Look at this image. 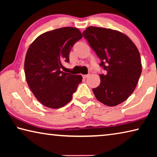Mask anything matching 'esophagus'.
<instances>
[{
  "instance_id": "esophagus-1",
  "label": "esophagus",
  "mask_w": 157,
  "mask_h": 157,
  "mask_svg": "<svg viewBox=\"0 0 157 157\" xmlns=\"http://www.w3.org/2000/svg\"><path fill=\"white\" fill-rule=\"evenodd\" d=\"M82 77H83V78L86 79V78H88V77H89V75H82Z\"/></svg>"
}]
</instances>
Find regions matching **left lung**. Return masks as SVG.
Instances as JSON below:
<instances>
[{"label": "left lung", "mask_w": 157, "mask_h": 157, "mask_svg": "<svg viewBox=\"0 0 157 157\" xmlns=\"http://www.w3.org/2000/svg\"><path fill=\"white\" fill-rule=\"evenodd\" d=\"M82 34L106 71L100 75L99 86L93 89L95 98L109 107L121 104L134 91L141 74L139 50L128 36L117 30L91 26Z\"/></svg>", "instance_id": "1"}]
</instances>
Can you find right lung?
I'll return each mask as SVG.
<instances>
[{
	"label": "right lung",
	"instance_id": "add662e5",
	"mask_svg": "<svg viewBox=\"0 0 157 157\" xmlns=\"http://www.w3.org/2000/svg\"><path fill=\"white\" fill-rule=\"evenodd\" d=\"M82 38L78 28H61L39 35L28 48L24 63L26 81L35 98L46 107H63L72 100L82 82V75L61 71L62 63L69 62L73 45Z\"/></svg>",
	"mask_w": 157,
	"mask_h": 157
}]
</instances>
